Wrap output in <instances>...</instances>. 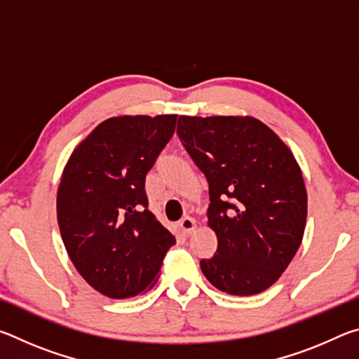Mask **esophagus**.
<instances>
[{
    "instance_id": "esophagus-1",
    "label": "esophagus",
    "mask_w": 359,
    "mask_h": 359,
    "mask_svg": "<svg viewBox=\"0 0 359 359\" xmlns=\"http://www.w3.org/2000/svg\"><path fill=\"white\" fill-rule=\"evenodd\" d=\"M179 228L184 231L185 234H190L191 231H194V228H196V222H194V218L191 217H184L179 222Z\"/></svg>"
}]
</instances>
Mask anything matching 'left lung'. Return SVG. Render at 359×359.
<instances>
[{
  "mask_svg": "<svg viewBox=\"0 0 359 359\" xmlns=\"http://www.w3.org/2000/svg\"><path fill=\"white\" fill-rule=\"evenodd\" d=\"M177 135L209 184L217 252L201 259L215 288L261 293L278 280L301 245L307 191L291 150L253 117H187Z\"/></svg>",
  "mask_w": 359,
  "mask_h": 359,
  "instance_id": "8db88e82",
  "label": "left lung"
}]
</instances>
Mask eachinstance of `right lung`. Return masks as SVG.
Segmentation results:
<instances>
[{
	"mask_svg": "<svg viewBox=\"0 0 359 359\" xmlns=\"http://www.w3.org/2000/svg\"><path fill=\"white\" fill-rule=\"evenodd\" d=\"M177 115H123L100 123L72 151L57 194L63 244L85 282L112 299L154 287L175 238L149 210L145 175Z\"/></svg>",
	"mask_w": 359,
	"mask_h": 359,
	"instance_id": "obj_1",
	"label": "right lung"
}]
</instances>
